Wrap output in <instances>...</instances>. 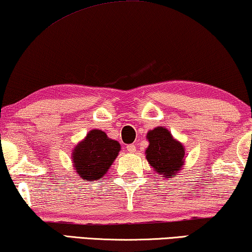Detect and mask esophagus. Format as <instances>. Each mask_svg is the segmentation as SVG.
Listing matches in <instances>:
<instances>
[{
  "label": "esophagus",
  "mask_w": 252,
  "mask_h": 252,
  "mask_svg": "<svg viewBox=\"0 0 252 252\" xmlns=\"http://www.w3.org/2000/svg\"><path fill=\"white\" fill-rule=\"evenodd\" d=\"M126 150L129 153H134V152H136V145H133V144L126 145Z\"/></svg>",
  "instance_id": "34e87169"
}]
</instances>
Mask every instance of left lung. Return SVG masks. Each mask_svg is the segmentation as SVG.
I'll return each instance as SVG.
<instances>
[{"instance_id": "left-lung-1", "label": "left lung", "mask_w": 252, "mask_h": 252, "mask_svg": "<svg viewBox=\"0 0 252 252\" xmlns=\"http://www.w3.org/2000/svg\"><path fill=\"white\" fill-rule=\"evenodd\" d=\"M149 141L146 158L150 166L163 179L172 178L185 165V147L172 137L167 129L157 126L147 133Z\"/></svg>"}]
</instances>
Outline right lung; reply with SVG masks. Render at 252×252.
Masks as SVG:
<instances>
[{
  "instance_id": "right-lung-1",
  "label": "right lung",
  "mask_w": 252,
  "mask_h": 252,
  "mask_svg": "<svg viewBox=\"0 0 252 252\" xmlns=\"http://www.w3.org/2000/svg\"><path fill=\"white\" fill-rule=\"evenodd\" d=\"M120 149L118 141L108 138L104 131L94 129L73 149V167L81 179L99 180L110 170Z\"/></svg>"
}]
</instances>
